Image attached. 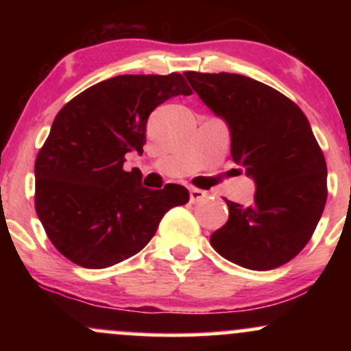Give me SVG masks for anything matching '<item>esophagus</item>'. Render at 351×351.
<instances>
[{
  "label": "esophagus",
  "instance_id": "1",
  "mask_svg": "<svg viewBox=\"0 0 351 351\" xmlns=\"http://www.w3.org/2000/svg\"><path fill=\"white\" fill-rule=\"evenodd\" d=\"M204 198H208V193L203 191V189H198V188L189 189V199H191V203H199V201H203Z\"/></svg>",
  "mask_w": 351,
  "mask_h": 351
}]
</instances>
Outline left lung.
<instances>
[{
  "label": "left lung",
  "instance_id": "left-lung-1",
  "mask_svg": "<svg viewBox=\"0 0 351 351\" xmlns=\"http://www.w3.org/2000/svg\"><path fill=\"white\" fill-rule=\"evenodd\" d=\"M184 77L226 122L232 160L256 183L249 206L226 199L228 223L209 243L224 259L252 271L289 263L310 241L327 201V163L307 117L276 88L245 75Z\"/></svg>",
  "mask_w": 351,
  "mask_h": 351
}]
</instances>
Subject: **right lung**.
Returning <instances> with one entry per match:
<instances>
[{
    "mask_svg": "<svg viewBox=\"0 0 351 351\" xmlns=\"http://www.w3.org/2000/svg\"><path fill=\"white\" fill-rule=\"evenodd\" d=\"M183 75H117L80 92L59 110L34 163L36 213L71 263L106 269L150 243L168 209L188 189L142 186L125 155L143 153L147 120L160 104L189 95Z\"/></svg>",
    "mask_w": 351,
    "mask_h": 351,
    "instance_id": "right-lung-1",
    "label": "right lung"
}]
</instances>
